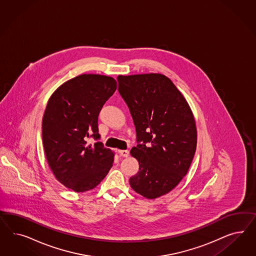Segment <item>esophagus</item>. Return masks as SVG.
<instances>
[{
  "label": "esophagus",
  "mask_w": 256,
  "mask_h": 256,
  "mask_svg": "<svg viewBox=\"0 0 256 256\" xmlns=\"http://www.w3.org/2000/svg\"><path fill=\"white\" fill-rule=\"evenodd\" d=\"M118 154L121 156H124V158H126V156H128L130 152H128V150H118Z\"/></svg>",
  "instance_id": "esophagus-1"
}]
</instances>
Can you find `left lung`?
Wrapping results in <instances>:
<instances>
[{"mask_svg": "<svg viewBox=\"0 0 256 256\" xmlns=\"http://www.w3.org/2000/svg\"><path fill=\"white\" fill-rule=\"evenodd\" d=\"M118 91L132 114L137 146L130 154L139 172L130 178L137 194L155 199L170 192L190 169L197 146L192 112L162 74L118 76Z\"/></svg>", "mask_w": 256, "mask_h": 256, "instance_id": "8db88e82", "label": "left lung"}]
</instances>
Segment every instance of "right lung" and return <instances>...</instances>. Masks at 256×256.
<instances>
[{
	"instance_id": "right-lung-1",
	"label": "right lung",
	"mask_w": 256,
	"mask_h": 256,
	"mask_svg": "<svg viewBox=\"0 0 256 256\" xmlns=\"http://www.w3.org/2000/svg\"><path fill=\"white\" fill-rule=\"evenodd\" d=\"M114 78L82 74L58 87L48 101L42 120L46 160L56 179L76 192L93 190L107 176L114 154L100 140L101 108L116 90Z\"/></svg>"
}]
</instances>
